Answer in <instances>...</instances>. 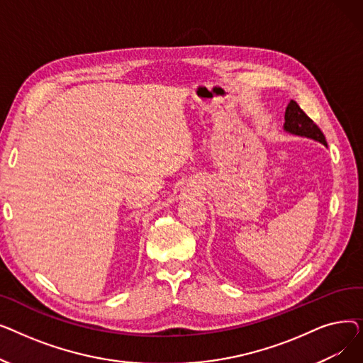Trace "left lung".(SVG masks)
<instances>
[{"label": "left lung", "mask_w": 363, "mask_h": 363, "mask_svg": "<svg viewBox=\"0 0 363 363\" xmlns=\"http://www.w3.org/2000/svg\"><path fill=\"white\" fill-rule=\"evenodd\" d=\"M284 130L290 133V135L309 138L316 143H320L322 145L327 147V140L323 137L322 130L313 123V121L304 113L296 101H290L287 108H285L284 116Z\"/></svg>", "instance_id": "left-lung-1"}]
</instances>
